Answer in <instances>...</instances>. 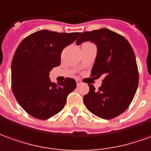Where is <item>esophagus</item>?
<instances>
[{"label":"esophagus","mask_w":151,"mask_h":151,"mask_svg":"<svg viewBox=\"0 0 151 151\" xmlns=\"http://www.w3.org/2000/svg\"><path fill=\"white\" fill-rule=\"evenodd\" d=\"M81 81H80V80H76V84H77V86L78 85H80V84H81Z\"/></svg>","instance_id":"1"}]
</instances>
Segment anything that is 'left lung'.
<instances>
[{"label": "left lung", "instance_id": "left-lung-1", "mask_svg": "<svg viewBox=\"0 0 151 151\" xmlns=\"http://www.w3.org/2000/svg\"><path fill=\"white\" fill-rule=\"evenodd\" d=\"M88 40L98 47L91 76L103 79L98 90L88 84L89 92L84 96V103L98 117L115 118L129 108L138 86L135 53L124 36L106 28L84 32L76 45Z\"/></svg>", "mask_w": 151, "mask_h": 151}]
</instances>
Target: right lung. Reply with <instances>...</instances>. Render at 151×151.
<instances>
[{
	"label": "right lung",
	"instance_id": "right-lung-1",
	"mask_svg": "<svg viewBox=\"0 0 151 151\" xmlns=\"http://www.w3.org/2000/svg\"><path fill=\"white\" fill-rule=\"evenodd\" d=\"M81 32H57L40 30L22 40L11 64V88L25 111L38 119H47L60 112L76 82L67 77L62 83H51L50 70L61 63L65 47Z\"/></svg>",
	"mask_w": 151,
	"mask_h": 151
}]
</instances>
